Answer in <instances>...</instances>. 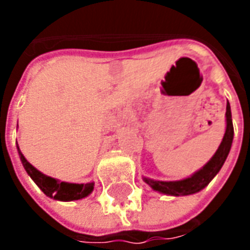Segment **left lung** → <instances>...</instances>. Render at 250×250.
Here are the masks:
<instances>
[{
	"mask_svg": "<svg viewBox=\"0 0 250 250\" xmlns=\"http://www.w3.org/2000/svg\"><path fill=\"white\" fill-rule=\"evenodd\" d=\"M226 121H227V127H226L223 140H222L221 145H219V148L213 156V158L202 167L201 170L197 171L190 178L183 179L179 182H160V180L144 178L145 183L152 187L154 190H158V192L165 194H171V196H186V194L196 193L198 190L204 189L211 182V179L219 172V170L225 164L226 158L229 156L231 145H232L233 125L229 101H227V107H226Z\"/></svg>",
	"mask_w": 250,
	"mask_h": 250,
	"instance_id": "left-lung-1",
	"label": "left lung"
}]
</instances>
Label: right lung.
Segmentation results:
<instances>
[{
    "label": "right lung",
    "mask_w": 250,
    "mask_h": 250,
    "mask_svg": "<svg viewBox=\"0 0 250 250\" xmlns=\"http://www.w3.org/2000/svg\"><path fill=\"white\" fill-rule=\"evenodd\" d=\"M18 152H19V157H21V164L24 166L25 171L28 172L33 182L39 186V188L49 197L56 198L60 201H72V200H80V198L86 197L93 190V183L74 184V183L58 182L57 179L46 176L25 160L19 146H18Z\"/></svg>",
    "instance_id": "right-lung-1"
}]
</instances>
